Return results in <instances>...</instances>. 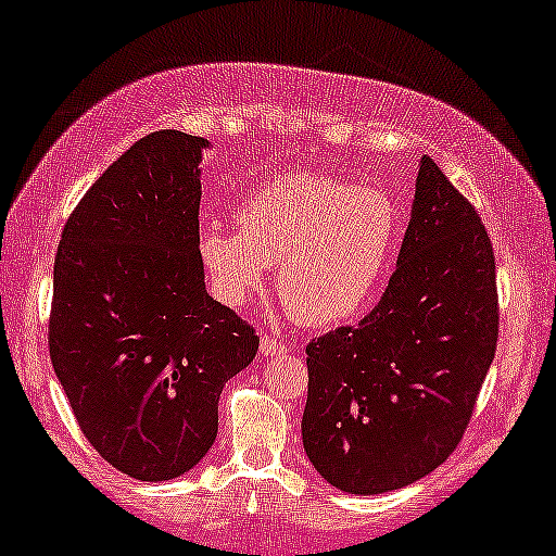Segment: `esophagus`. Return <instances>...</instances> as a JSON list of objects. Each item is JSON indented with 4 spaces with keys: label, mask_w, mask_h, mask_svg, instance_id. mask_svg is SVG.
<instances>
[{
    "label": "esophagus",
    "mask_w": 556,
    "mask_h": 556,
    "mask_svg": "<svg viewBox=\"0 0 556 556\" xmlns=\"http://www.w3.org/2000/svg\"><path fill=\"white\" fill-rule=\"evenodd\" d=\"M288 352L286 349V344L283 341H278L276 337H268V333H265V337H261V354L263 356H283Z\"/></svg>",
    "instance_id": "obj_1"
}]
</instances>
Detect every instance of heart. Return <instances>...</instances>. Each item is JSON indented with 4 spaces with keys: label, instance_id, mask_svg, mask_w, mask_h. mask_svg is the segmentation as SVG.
I'll return each mask as SVG.
<instances>
[{
    "label": "heart",
    "instance_id": "b5f03b06",
    "mask_svg": "<svg viewBox=\"0 0 556 556\" xmlns=\"http://www.w3.org/2000/svg\"><path fill=\"white\" fill-rule=\"evenodd\" d=\"M240 232L210 223L197 250L215 293L242 306L261 291L268 265L295 321L344 326L367 314L390 276L402 210L390 192L318 172H288L242 197Z\"/></svg>",
    "mask_w": 556,
    "mask_h": 556
}]
</instances>
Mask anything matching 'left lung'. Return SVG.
Returning a JSON list of instances; mask_svg holds the SVG:
<instances>
[{
	"instance_id": "obj_1",
	"label": "left lung",
	"mask_w": 556,
	"mask_h": 556,
	"mask_svg": "<svg viewBox=\"0 0 556 556\" xmlns=\"http://www.w3.org/2000/svg\"><path fill=\"white\" fill-rule=\"evenodd\" d=\"M498 339L496 263L470 202L420 159L397 268L359 326L306 346L301 435L326 483L375 496L455 451Z\"/></svg>"
}]
</instances>
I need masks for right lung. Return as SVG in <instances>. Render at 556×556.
Masks as SVG:
<instances>
[{
    "label": "right lung",
    "instance_id": "add662e5",
    "mask_svg": "<svg viewBox=\"0 0 556 556\" xmlns=\"http://www.w3.org/2000/svg\"><path fill=\"white\" fill-rule=\"evenodd\" d=\"M210 147L174 128L143 136L88 189L55 255V377L88 443L136 481H172L210 453L223 387L261 341L204 288Z\"/></svg>",
    "mask_w": 556,
    "mask_h": 556
}]
</instances>
